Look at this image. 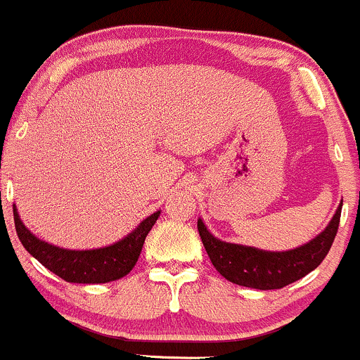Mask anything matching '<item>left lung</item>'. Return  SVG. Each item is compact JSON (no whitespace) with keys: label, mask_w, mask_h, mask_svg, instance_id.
Returning a JSON list of instances; mask_svg holds the SVG:
<instances>
[{"label":"left lung","mask_w":360,"mask_h":360,"mask_svg":"<svg viewBox=\"0 0 360 360\" xmlns=\"http://www.w3.org/2000/svg\"><path fill=\"white\" fill-rule=\"evenodd\" d=\"M342 202L320 234L285 252H267L255 246L226 243L209 231L204 221H197L200 240L217 272L229 282L243 288L281 289L313 272L332 248L340 223Z\"/></svg>","instance_id":"obj_1"}]
</instances>
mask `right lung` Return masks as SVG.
Masks as SVG:
<instances>
[{
    "label": "right lung",
    "mask_w": 360,
    "mask_h": 360,
    "mask_svg": "<svg viewBox=\"0 0 360 360\" xmlns=\"http://www.w3.org/2000/svg\"><path fill=\"white\" fill-rule=\"evenodd\" d=\"M160 212H153L115 243L91 250H70L35 236L20 219L17 205L13 204L15 228L27 252L56 276L75 284H105L127 276L134 269L144 240L160 217Z\"/></svg>",
    "instance_id": "obj_1"
}]
</instances>
